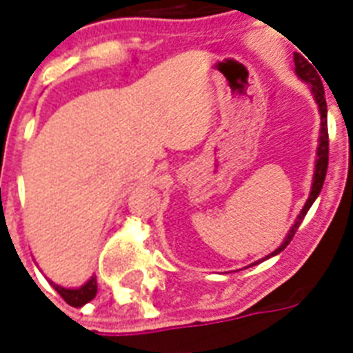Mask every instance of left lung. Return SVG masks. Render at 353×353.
<instances>
[{"mask_svg": "<svg viewBox=\"0 0 353 353\" xmlns=\"http://www.w3.org/2000/svg\"><path fill=\"white\" fill-rule=\"evenodd\" d=\"M310 60V58H307ZM307 60L304 57H301L299 52H295V73L296 77L307 84L312 85V93L315 97V102L319 104V113H321V135H319V148H317V161H315V174H313V183H312V192H310V198H307L306 205L302 207L301 214L296 218V221L293 223V227L290 229L288 236H285V240L282 241V245L279 249H274L271 254H268L262 260H258L254 263H260L263 260H268V258L274 256V254H279L280 251H284L288 243L291 241V238L295 236L296 229L304 220V216L307 214V210L313 205V201L317 199V196L321 194V188L324 185V177H326V170H328V110H326V99H324V88H323V80L317 74V71L313 69L312 63H307ZM252 263V265H254Z\"/></svg>", "mask_w": 353, "mask_h": 353, "instance_id": "1", "label": "left lung"}]
</instances>
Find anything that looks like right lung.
I'll return each mask as SVG.
<instances>
[{"label": "right lung", "mask_w": 353, "mask_h": 353, "mask_svg": "<svg viewBox=\"0 0 353 353\" xmlns=\"http://www.w3.org/2000/svg\"><path fill=\"white\" fill-rule=\"evenodd\" d=\"M51 282V280H49ZM52 288L60 293V296H62L63 301L68 302L69 306L73 307H80L84 306V304H88V302L91 301V299H95L97 295V279L95 276H91L88 282H85L84 285H80V288H77V290H68V288H62V285L54 284V282H51Z\"/></svg>", "instance_id": "obj_1"}]
</instances>
